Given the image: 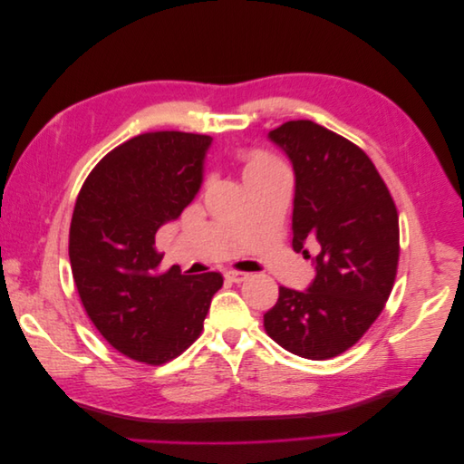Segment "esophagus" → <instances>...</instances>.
I'll use <instances>...</instances> for the list:
<instances>
[{
  "instance_id": "34e87169",
  "label": "esophagus",
  "mask_w": 464,
  "mask_h": 464,
  "mask_svg": "<svg viewBox=\"0 0 464 464\" xmlns=\"http://www.w3.org/2000/svg\"><path fill=\"white\" fill-rule=\"evenodd\" d=\"M224 276H227L228 280H232V283H244V280L249 278V273H242V271H227L224 273Z\"/></svg>"
}]
</instances>
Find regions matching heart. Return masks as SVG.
Segmentation results:
<instances>
[{
  "instance_id": "1",
  "label": "heart",
  "mask_w": 464,
  "mask_h": 464,
  "mask_svg": "<svg viewBox=\"0 0 464 464\" xmlns=\"http://www.w3.org/2000/svg\"><path fill=\"white\" fill-rule=\"evenodd\" d=\"M242 160H244V181L251 179V178H257L263 176L266 172H273L278 170L280 166L273 157L265 152H244L242 154Z\"/></svg>"
}]
</instances>
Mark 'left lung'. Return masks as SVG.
<instances>
[{
  "instance_id": "1",
  "label": "left lung",
  "mask_w": 464,
  "mask_h": 464,
  "mask_svg": "<svg viewBox=\"0 0 464 464\" xmlns=\"http://www.w3.org/2000/svg\"><path fill=\"white\" fill-rule=\"evenodd\" d=\"M269 139L294 168L292 247L315 278L305 290L278 288L265 331L292 354L329 360L360 341L392 290L397 207L368 154L323 125L286 121Z\"/></svg>"
}]
</instances>
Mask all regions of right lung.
Listing matches in <instances>:
<instances>
[{
    "instance_id": "1",
    "label": "right lung",
    "mask_w": 464,
    "mask_h": 464,
    "mask_svg": "<svg viewBox=\"0 0 464 464\" xmlns=\"http://www.w3.org/2000/svg\"><path fill=\"white\" fill-rule=\"evenodd\" d=\"M213 137L137 135L94 166L69 228V261L87 315L104 339L133 360L159 366L198 339L218 273L162 275L157 232L199 193Z\"/></svg>"
}]
</instances>
